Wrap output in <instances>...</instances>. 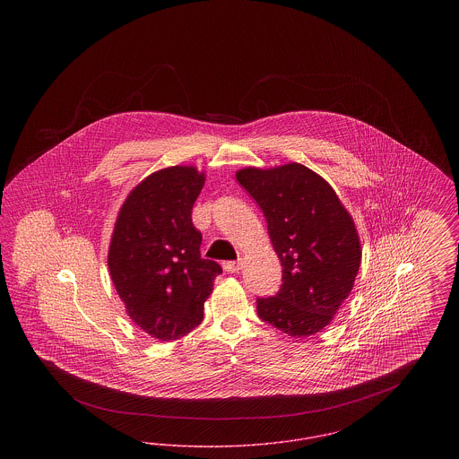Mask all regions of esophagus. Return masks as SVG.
<instances>
[{
  "label": "esophagus",
  "mask_w": 459,
  "mask_h": 459,
  "mask_svg": "<svg viewBox=\"0 0 459 459\" xmlns=\"http://www.w3.org/2000/svg\"><path fill=\"white\" fill-rule=\"evenodd\" d=\"M221 266H223V270H225L227 273H238L240 270L239 262H225Z\"/></svg>",
  "instance_id": "esophagus-1"
}]
</instances>
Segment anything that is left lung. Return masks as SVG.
I'll list each match as a JSON object with an SVG mask.
<instances>
[{"instance_id":"8db88e82","label":"left lung","mask_w":459,"mask_h":459,"mask_svg":"<svg viewBox=\"0 0 459 459\" xmlns=\"http://www.w3.org/2000/svg\"><path fill=\"white\" fill-rule=\"evenodd\" d=\"M236 177L262 208L282 263V285L256 299L258 316L290 337H309L350 296L361 263L354 221L328 182L299 163Z\"/></svg>"}]
</instances>
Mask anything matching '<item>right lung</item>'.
<instances>
[{"instance_id": "right-lung-1", "label": "right lung", "mask_w": 459, "mask_h": 459, "mask_svg": "<svg viewBox=\"0 0 459 459\" xmlns=\"http://www.w3.org/2000/svg\"><path fill=\"white\" fill-rule=\"evenodd\" d=\"M204 184L195 167L144 178L126 199L109 244L111 281L134 324L160 341L187 335L203 322L221 266L201 258L193 204Z\"/></svg>"}]
</instances>
